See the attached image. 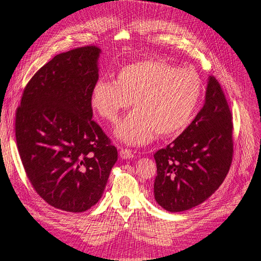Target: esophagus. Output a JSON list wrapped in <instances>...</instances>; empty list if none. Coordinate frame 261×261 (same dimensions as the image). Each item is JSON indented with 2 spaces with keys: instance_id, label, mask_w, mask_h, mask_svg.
<instances>
[{
  "instance_id": "34e87169",
  "label": "esophagus",
  "mask_w": 261,
  "mask_h": 261,
  "mask_svg": "<svg viewBox=\"0 0 261 261\" xmlns=\"http://www.w3.org/2000/svg\"><path fill=\"white\" fill-rule=\"evenodd\" d=\"M120 156L122 159H133V158H135V154H134L130 150L122 148L120 150Z\"/></svg>"
}]
</instances>
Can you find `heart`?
<instances>
[{
  "label": "heart",
  "mask_w": 261,
  "mask_h": 261,
  "mask_svg": "<svg viewBox=\"0 0 261 261\" xmlns=\"http://www.w3.org/2000/svg\"><path fill=\"white\" fill-rule=\"evenodd\" d=\"M196 72L161 60H143L120 68L115 82L99 80L90 96L92 109L116 123L134 101L135 111L117 126L114 135L128 146L151 143L155 135L173 137L191 123L201 97Z\"/></svg>",
  "instance_id": "b5f03b06"
}]
</instances>
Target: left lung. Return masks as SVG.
Returning <instances> with one entry per match:
<instances>
[{
    "label": "left lung",
    "mask_w": 261,
    "mask_h": 261,
    "mask_svg": "<svg viewBox=\"0 0 261 261\" xmlns=\"http://www.w3.org/2000/svg\"><path fill=\"white\" fill-rule=\"evenodd\" d=\"M232 114L215 77H208L204 103L194 121L154 153L158 204L170 212L192 209L215 193L233 156Z\"/></svg>",
    "instance_id": "left-lung-1"
}]
</instances>
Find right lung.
I'll return each mask as SVG.
<instances>
[{
  "label": "right lung",
  "mask_w": 261,
  "mask_h": 261,
  "mask_svg": "<svg viewBox=\"0 0 261 261\" xmlns=\"http://www.w3.org/2000/svg\"><path fill=\"white\" fill-rule=\"evenodd\" d=\"M100 53L90 45L58 54L27 84L16 112V143L30 183L64 211L94 206L117 160L116 148L92 121Z\"/></svg>",
  "instance_id": "1"
}]
</instances>
